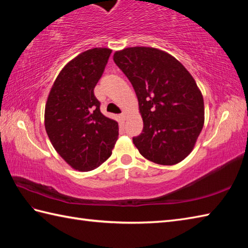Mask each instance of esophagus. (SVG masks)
<instances>
[{"label": "esophagus", "mask_w": 248, "mask_h": 248, "mask_svg": "<svg viewBox=\"0 0 248 248\" xmlns=\"http://www.w3.org/2000/svg\"><path fill=\"white\" fill-rule=\"evenodd\" d=\"M120 117H121V119H123V120H125V118H127V115H125V113L124 112V113L120 114Z\"/></svg>", "instance_id": "obj_1"}]
</instances>
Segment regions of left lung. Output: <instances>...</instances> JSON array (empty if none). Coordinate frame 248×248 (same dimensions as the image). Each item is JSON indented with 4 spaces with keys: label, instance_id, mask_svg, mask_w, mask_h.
Listing matches in <instances>:
<instances>
[{
    "label": "left lung",
    "instance_id": "8db88e82",
    "mask_svg": "<svg viewBox=\"0 0 248 248\" xmlns=\"http://www.w3.org/2000/svg\"><path fill=\"white\" fill-rule=\"evenodd\" d=\"M113 59L139 100L144 128L133 144L140 154L160 165L186 159L204 123L203 98L191 73L170 54L149 46L116 51Z\"/></svg>",
    "mask_w": 248,
    "mask_h": 248
}]
</instances>
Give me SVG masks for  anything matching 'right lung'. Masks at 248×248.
I'll use <instances>...</instances> for the list:
<instances>
[{"label":"right lung","mask_w":248,"mask_h":248,"mask_svg":"<svg viewBox=\"0 0 248 248\" xmlns=\"http://www.w3.org/2000/svg\"><path fill=\"white\" fill-rule=\"evenodd\" d=\"M110 53L93 48L75 57L57 76L46 103L45 127L52 145L80 171L107 161L118 139V123L101 113L93 93Z\"/></svg>","instance_id":"right-lung-1"}]
</instances>
